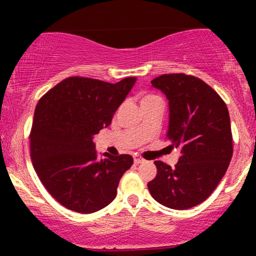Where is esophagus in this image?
I'll return each instance as SVG.
<instances>
[{
	"label": "esophagus",
	"instance_id": "obj_1",
	"mask_svg": "<svg viewBox=\"0 0 256 256\" xmlns=\"http://www.w3.org/2000/svg\"><path fill=\"white\" fill-rule=\"evenodd\" d=\"M134 162L136 164V165H140V164L144 162V158H140V156H134Z\"/></svg>",
	"mask_w": 256,
	"mask_h": 256
}]
</instances>
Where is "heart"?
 Wrapping results in <instances>:
<instances>
[{
	"label": "heart",
	"instance_id": "b5f03b06",
	"mask_svg": "<svg viewBox=\"0 0 256 256\" xmlns=\"http://www.w3.org/2000/svg\"><path fill=\"white\" fill-rule=\"evenodd\" d=\"M156 98V96H154V95H146V96H143V98H140V104H143V102L149 101V100H152V98Z\"/></svg>",
	"mask_w": 256,
	"mask_h": 256
}]
</instances>
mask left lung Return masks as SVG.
Returning <instances> with one entry per match:
<instances>
[{"instance_id": "obj_1", "label": "left lung", "mask_w": 256, "mask_h": 256, "mask_svg": "<svg viewBox=\"0 0 256 256\" xmlns=\"http://www.w3.org/2000/svg\"><path fill=\"white\" fill-rule=\"evenodd\" d=\"M152 85L168 100L167 140L180 150L176 166L155 161L156 177L148 183L152 198L172 210H189L218 186L232 158L230 116L222 98L200 78L162 74Z\"/></svg>"}]
</instances>
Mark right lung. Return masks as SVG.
Returning a JSON list of instances; mask_svg holds the SVG:
<instances>
[{"mask_svg": "<svg viewBox=\"0 0 256 256\" xmlns=\"http://www.w3.org/2000/svg\"><path fill=\"white\" fill-rule=\"evenodd\" d=\"M136 77L116 84L70 77L38 101L30 134L31 160L37 176L58 204L89 214L116 198L131 155L104 152L98 158L94 136L110 125Z\"/></svg>", "mask_w": 256, "mask_h": 256, "instance_id": "1", "label": "right lung"}]
</instances>
